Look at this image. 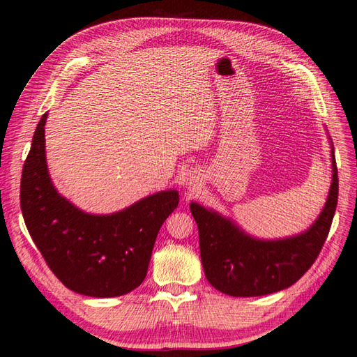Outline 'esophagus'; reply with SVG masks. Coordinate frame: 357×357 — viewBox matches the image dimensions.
<instances>
[{
    "instance_id": "34e87169",
    "label": "esophagus",
    "mask_w": 357,
    "mask_h": 357,
    "mask_svg": "<svg viewBox=\"0 0 357 357\" xmlns=\"http://www.w3.org/2000/svg\"><path fill=\"white\" fill-rule=\"evenodd\" d=\"M202 170L199 167H190L184 172V176H182V184L187 188H196L199 184H202Z\"/></svg>"
}]
</instances>
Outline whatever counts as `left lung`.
Listing matches in <instances>:
<instances>
[{
  "instance_id": "obj_1",
  "label": "left lung",
  "mask_w": 357,
  "mask_h": 357,
  "mask_svg": "<svg viewBox=\"0 0 357 357\" xmlns=\"http://www.w3.org/2000/svg\"><path fill=\"white\" fill-rule=\"evenodd\" d=\"M332 182L326 204L306 231L264 240L245 232L232 218L190 204L199 229L200 259L211 285L232 297H258L291 287L310 268L327 238L337 204V169L331 135Z\"/></svg>"
}]
</instances>
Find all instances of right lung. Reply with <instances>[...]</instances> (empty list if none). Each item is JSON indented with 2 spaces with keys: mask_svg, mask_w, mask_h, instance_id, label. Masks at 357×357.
I'll use <instances>...</instances> for the list:
<instances>
[{
  "mask_svg": "<svg viewBox=\"0 0 357 357\" xmlns=\"http://www.w3.org/2000/svg\"><path fill=\"white\" fill-rule=\"evenodd\" d=\"M45 113L36 128L21 179V209L34 244L66 288L107 298L144 280L160 227L179 204L164 190L112 214H90L54 187L45 151Z\"/></svg>",
  "mask_w": 357,
  "mask_h": 357,
  "instance_id": "add662e5",
  "label": "right lung"
}]
</instances>
